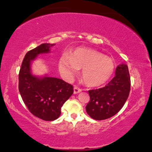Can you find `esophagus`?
<instances>
[{
    "label": "esophagus",
    "mask_w": 152,
    "mask_h": 152,
    "mask_svg": "<svg viewBox=\"0 0 152 152\" xmlns=\"http://www.w3.org/2000/svg\"><path fill=\"white\" fill-rule=\"evenodd\" d=\"M82 91V89H80L79 87L77 86H74V93L75 94H77V93H80Z\"/></svg>",
    "instance_id": "esophagus-1"
}]
</instances>
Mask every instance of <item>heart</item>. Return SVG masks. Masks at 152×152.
<instances>
[{"instance_id": "obj_1", "label": "heart", "mask_w": 152, "mask_h": 152, "mask_svg": "<svg viewBox=\"0 0 152 152\" xmlns=\"http://www.w3.org/2000/svg\"><path fill=\"white\" fill-rule=\"evenodd\" d=\"M82 68V77L85 84L90 86H98L111 78L115 70V64L111 58L104 56L93 49L77 48L70 56L64 54L59 60V69L67 79H72Z\"/></svg>"}]
</instances>
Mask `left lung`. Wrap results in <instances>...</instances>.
<instances>
[{"label": "left lung", "mask_w": 152, "mask_h": 152, "mask_svg": "<svg viewBox=\"0 0 152 152\" xmlns=\"http://www.w3.org/2000/svg\"><path fill=\"white\" fill-rule=\"evenodd\" d=\"M131 80L128 66L120 64L115 69V75L107 86L88 91L90 101L86 110L88 115L96 120L112 117L120 111L130 92Z\"/></svg>", "instance_id": "1"}]
</instances>
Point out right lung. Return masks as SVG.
I'll return each mask as SVG.
<instances>
[{
    "label": "right lung",
    "instance_id": "add662e5",
    "mask_svg": "<svg viewBox=\"0 0 152 152\" xmlns=\"http://www.w3.org/2000/svg\"><path fill=\"white\" fill-rule=\"evenodd\" d=\"M55 44L43 43L26 53L18 75V90L29 111L45 121H53L61 115V108L73 93V86L61 79L34 75L32 62L39 55L49 53Z\"/></svg>",
    "mask_w": 152,
    "mask_h": 152
}]
</instances>
